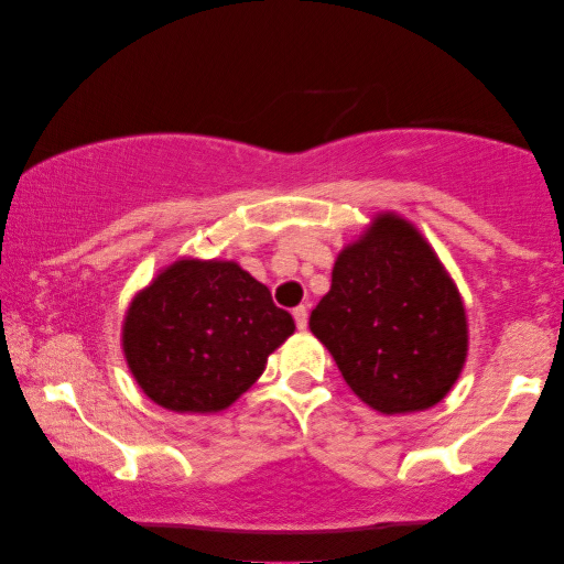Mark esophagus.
I'll return each instance as SVG.
<instances>
[{"mask_svg":"<svg viewBox=\"0 0 564 564\" xmlns=\"http://www.w3.org/2000/svg\"><path fill=\"white\" fill-rule=\"evenodd\" d=\"M292 318H295L297 328H305L307 326V307L305 305H297L295 311H292Z\"/></svg>","mask_w":564,"mask_h":564,"instance_id":"34e87169","label":"esophagus"}]
</instances>
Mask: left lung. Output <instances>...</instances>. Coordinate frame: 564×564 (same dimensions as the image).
Listing matches in <instances>:
<instances>
[{
  "mask_svg": "<svg viewBox=\"0 0 564 564\" xmlns=\"http://www.w3.org/2000/svg\"><path fill=\"white\" fill-rule=\"evenodd\" d=\"M311 330L344 380L380 413L436 405L467 357L459 292L411 223L382 215L338 253Z\"/></svg>",
  "mask_w": 564,
  "mask_h": 564,
  "instance_id": "left-lung-1",
  "label": "left lung"
}]
</instances>
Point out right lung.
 Returning <instances> with one entry per match:
<instances>
[{
	"label": "right lung",
	"mask_w": 564,
	"mask_h": 564,
	"mask_svg": "<svg viewBox=\"0 0 564 564\" xmlns=\"http://www.w3.org/2000/svg\"><path fill=\"white\" fill-rule=\"evenodd\" d=\"M292 330V315L234 261L182 259L130 303L122 349L153 403L215 413L259 380Z\"/></svg>",
	"instance_id": "obj_1"
}]
</instances>
